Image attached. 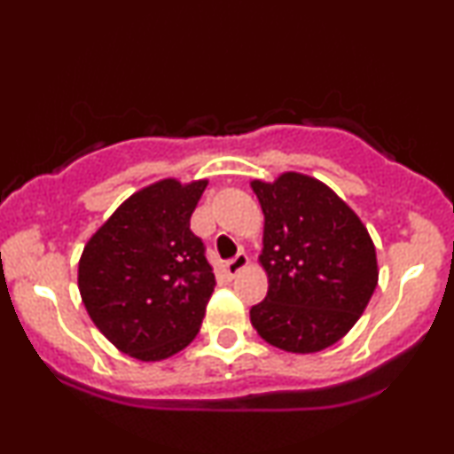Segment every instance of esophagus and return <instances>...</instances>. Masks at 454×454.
Segmentation results:
<instances>
[{
    "label": "esophagus",
    "instance_id": "1",
    "mask_svg": "<svg viewBox=\"0 0 454 454\" xmlns=\"http://www.w3.org/2000/svg\"><path fill=\"white\" fill-rule=\"evenodd\" d=\"M247 264H249L247 254H245V252H239L237 256H234L232 260H228V262L223 264V270H226L228 278H237V275L241 273L243 269H247Z\"/></svg>",
    "mask_w": 454,
    "mask_h": 454
}]
</instances>
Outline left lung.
I'll use <instances>...</instances> for the list:
<instances>
[{"mask_svg":"<svg viewBox=\"0 0 454 454\" xmlns=\"http://www.w3.org/2000/svg\"><path fill=\"white\" fill-rule=\"evenodd\" d=\"M264 213L260 264L269 290L249 320L270 346L320 352L346 335L378 286L376 245L361 217L309 175L252 181Z\"/></svg>","mask_w":454,"mask_h":454,"instance_id":"left-lung-1","label":"left lung"}]
</instances>
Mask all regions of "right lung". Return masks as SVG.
<instances>
[{
    "instance_id": "add662e5",
    "label": "right lung",
    "mask_w": 454,
    "mask_h": 454,
    "mask_svg": "<svg viewBox=\"0 0 454 454\" xmlns=\"http://www.w3.org/2000/svg\"><path fill=\"white\" fill-rule=\"evenodd\" d=\"M209 181L161 179L132 194L78 260V290L117 350L164 361L198 335L215 275L190 217Z\"/></svg>"
}]
</instances>
